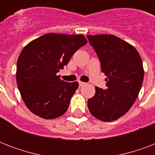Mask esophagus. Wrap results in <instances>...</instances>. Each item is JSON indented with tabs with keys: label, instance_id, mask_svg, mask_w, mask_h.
<instances>
[{
	"label": "esophagus",
	"instance_id": "obj_1",
	"mask_svg": "<svg viewBox=\"0 0 155 155\" xmlns=\"http://www.w3.org/2000/svg\"><path fill=\"white\" fill-rule=\"evenodd\" d=\"M79 84H80V87H82V86H84V85H85L86 84H85L84 82H82V81H80L79 82Z\"/></svg>",
	"mask_w": 155,
	"mask_h": 155
}]
</instances>
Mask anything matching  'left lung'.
<instances>
[{
    "mask_svg": "<svg viewBox=\"0 0 155 155\" xmlns=\"http://www.w3.org/2000/svg\"><path fill=\"white\" fill-rule=\"evenodd\" d=\"M99 57L107 89L96 87V93L87 101L94 117L113 121L125 115L138 97L144 77L139 53L124 40L113 35H87Z\"/></svg>",
    "mask_w": 155,
    "mask_h": 155,
    "instance_id": "8db88e82",
    "label": "left lung"
}]
</instances>
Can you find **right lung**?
<instances>
[{"label": "right lung", "mask_w": 155, "mask_h": 155, "mask_svg": "<svg viewBox=\"0 0 155 155\" xmlns=\"http://www.w3.org/2000/svg\"><path fill=\"white\" fill-rule=\"evenodd\" d=\"M87 42L83 35L49 33L23 48L18 58L16 79L23 101L34 114L54 119L68 110L79 83L65 82L57 72Z\"/></svg>", "instance_id": "obj_1"}]
</instances>
